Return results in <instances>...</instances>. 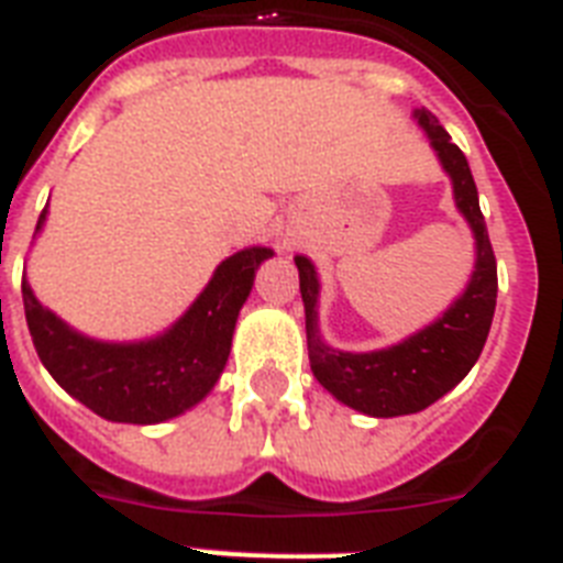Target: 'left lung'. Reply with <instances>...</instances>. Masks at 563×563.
Returning a JSON list of instances; mask_svg holds the SVG:
<instances>
[{
  "label": "left lung",
  "mask_w": 563,
  "mask_h": 563,
  "mask_svg": "<svg viewBox=\"0 0 563 563\" xmlns=\"http://www.w3.org/2000/svg\"><path fill=\"white\" fill-rule=\"evenodd\" d=\"M417 123L426 129L440 164L454 184V201L475 232L477 262L472 282L452 308L438 322L422 328L399 345L371 351V354H347L333 351L316 331V301H319V278L313 264L305 255H296L299 267V290L305 301V328H308L310 371L319 383L345 406L371 417L417 415L472 371L489 336L495 299H498V264L492 253L489 232L483 221L477 187L466 155L452 143L440 120L426 109L415 111Z\"/></svg>",
  "instance_id": "left-lung-1"
}]
</instances>
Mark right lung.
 <instances>
[{
	"label": "right lung",
	"instance_id": "obj_1",
	"mask_svg": "<svg viewBox=\"0 0 563 563\" xmlns=\"http://www.w3.org/2000/svg\"><path fill=\"white\" fill-rule=\"evenodd\" d=\"M45 212L48 203L36 221V232L45 224ZM271 255V247H247L230 255L169 331L129 345L97 342L71 331L42 308L22 278L27 331L48 374L95 415L137 426L172 420L201 402L218 383L241 305L253 290L258 264Z\"/></svg>",
	"mask_w": 563,
	"mask_h": 563
}]
</instances>
